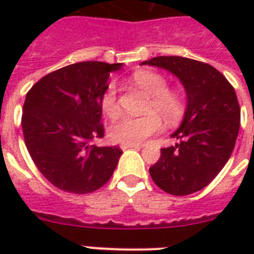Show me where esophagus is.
Returning a JSON list of instances; mask_svg holds the SVG:
<instances>
[{
	"label": "esophagus",
	"instance_id": "34e87169",
	"mask_svg": "<svg viewBox=\"0 0 254 254\" xmlns=\"http://www.w3.org/2000/svg\"><path fill=\"white\" fill-rule=\"evenodd\" d=\"M143 145H140V144H127V143H122L121 145H120V148L122 149V151H125V149H129V148H141Z\"/></svg>",
	"mask_w": 254,
	"mask_h": 254
}]
</instances>
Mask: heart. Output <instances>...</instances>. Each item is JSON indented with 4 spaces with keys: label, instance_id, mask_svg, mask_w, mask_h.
<instances>
[{
    "label": "heart",
    "instance_id": "1",
    "mask_svg": "<svg viewBox=\"0 0 254 254\" xmlns=\"http://www.w3.org/2000/svg\"><path fill=\"white\" fill-rule=\"evenodd\" d=\"M132 83L149 95L144 116H121L109 127V137L116 143L140 144L162 129V117L169 127H177L187 114V99L180 89L169 88V81L162 73L140 69L133 73ZM100 109L114 118L120 113L118 95L114 84H109L100 96ZM161 116L159 117V116Z\"/></svg>",
    "mask_w": 254,
    "mask_h": 254
}]
</instances>
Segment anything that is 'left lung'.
<instances>
[{
  "label": "left lung",
  "mask_w": 254,
  "mask_h": 254,
  "mask_svg": "<svg viewBox=\"0 0 254 254\" xmlns=\"http://www.w3.org/2000/svg\"><path fill=\"white\" fill-rule=\"evenodd\" d=\"M165 67L187 89L188 107L181 127L171 134L180 143L160 149L149 167L151 178L173 196L201 190L230 159L240 132L241 109L233 85L209 64L177 56L144 61Z\"/></svg>",
  "instance_id": "1"
}]
</instances>
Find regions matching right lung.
I'll use <instances>...</instances> for the list:
<instances>
[{
  "label": "right lung",
  "instance_id": "1",
  "mask_svg": "<svg viewBox=\"0 0 254 254\" xmlns=\"http://www.w3.org/2000/svg\"><path fill=\"white\" fill-rule=\"evenodd\" d=\"M122 64H72L49 73L27 92L21 127L25 147L47 181L69 193L85 194L105 185L122 151L96 147L105 136L100 96L110 72Z\"/></svg>",
  "mask_w": 254,
  "mask_h": 254
}]
</instances>
